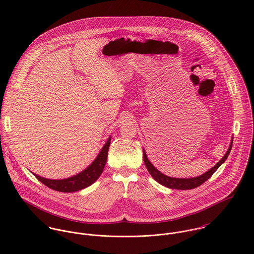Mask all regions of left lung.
Segmentation results:
<instances>
[{
  "instance_id": "obj_1",
  "label": "left lung",
  "mask_w": 254,
  "mask_h": 254,
  "mask_svg": "<svg viewBox=\"0 0 254 254\" xmlns=\"http://www.w3.org/2000/svg\"><path fill=\"white\" fill-rule=\"evenodd\" d=\"M232 145H233V139L231 141V144H230V146H229L227 152L225 153L223 158L218 162L217 164L214 167H212L211 169H209L207 172H205L204 174H202L200 176H197V177H193V178H174V177H169L167 175H164L163 173L158 171L151 164V162L148 160V158L146 156L145 149L143 148L144 161H145V167H146L147 171L149 172V174L152 176V178L155 181L158 182L159 184H161L162 186H165L169 189H175V190H191V189H194L196 187H199L201 184L207 181L213 175V173L227 159V157H228V155L231 151Z\"/></svg>"
}]
</instances>
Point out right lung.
I'll return each mask as SVG.
<instances>
[{"mask_svg":"<svg viewBox=\"0 0 254 254\" xmlns=\"http://www.w3.org/2000/svg\"><path fill=\"white\" fill-rule=\"evenodd\" d=\"M110 140H111V136L108 139L107 143L103 146V148L101 149V151L99 152L95 160L86 169H84L77 175H74L72 177H69L66 179H60V180L47 179L37 175L35 173H33V175L41 183H43L50 189L58 191L74 192V191L81 190L91 186L92 184H94L102 175L108 159Z\"/></svg>","mask_w":254,"mask_h":254,"instance_id":"add662e5","label":"right lung"}]
</instances>
